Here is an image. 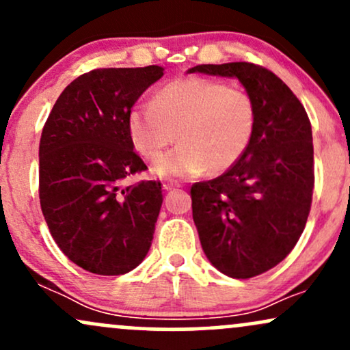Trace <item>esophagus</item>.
Listing matches in <instances>:
<instances>
[{
  "label": "esophagus",
  "mask_w": 350,
  "mask_h": 350,
  "mask_svg": "<svg viewBox=\"0 0 350 350\" xmlns=\"http://www.w3.org/2000/svg\"><path fill=\"white\" fill-rule=\"evenodd\" d=\"M174 187H178V184H176V183H164L163 184L164 191H171V189H174Z\"/></svg>",
  "instance_id": "esophagus-1"
}]
</instances>
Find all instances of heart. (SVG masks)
<instances>
[{
    "label": "heart",
    "mask_w": 350,
    "mask_h": 350,
    "mask_svg": "<svg viewBox=\"0 0 350 350\" xmlns=\"http://www.w3.org/2000/svg\"><path fill=\"white\" fill-rule=\"evenodd\" d=\"M255 100L245 90L217 80L183 77L166 83L152 102L128 113V136L144 159H156L174 143L180 144L152 166L158 178L222 174L235 166L250 146L256 128Z\"/></svg>",
    "instance_id": "obj_1"
}]
</instances>
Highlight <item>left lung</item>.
<instances>
[{
    "label": "left lung",
    "instance_id": "obj_1",
    "mask_svg": "<svg viewBox=\"0 0 350 350\" xmlns=\"http://www.w3.org/2000/svg\"><path fill=\"white\" fill-rule=\"evenodd\" d=\"M237 79L255 100L256 128L240 161L191 189L192 219L207 260L253 278L288 256L303 234L314 187L308 113L283 80L250 62L204 64L187 74Z\"/></svg>",
    "mask_w": 350,
    "mask_h": 350
}]
</instances>
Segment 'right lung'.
Returning a JSON list of instances; mask_svg holds the SVG:
<instances>
[{"label":"right lung","instance_id":"right-lung-1","mask_svg":"<svg viewBox=\"0 0 350 350\" xmlns=\"http://www.w3.org/2000/svg\"><path fill=\"white\" fill-rule=\"evenodd\" d=\"M164 75L159 66L95 69L64 88L39 143V199L64 255L95 275H124L151 247L161 183L124 179L146 170L128 113Z\"/></svg>","mask_w":350,"mask_h":350}]
</instances>
